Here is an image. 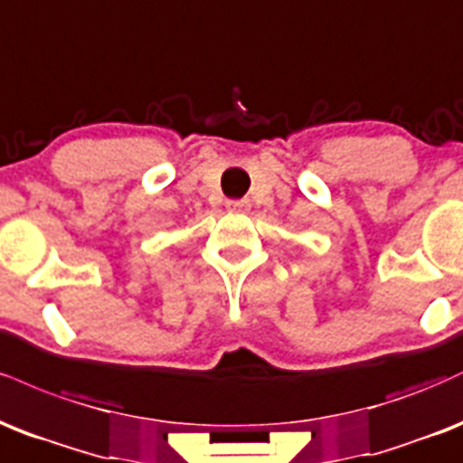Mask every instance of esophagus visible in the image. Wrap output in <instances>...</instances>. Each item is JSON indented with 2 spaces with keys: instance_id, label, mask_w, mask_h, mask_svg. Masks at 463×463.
<instances>
[{
  "instance_id": "34e87169",
  "label": "esophagus",
  "mask_w": 463,
  "mask_h": 463,
  "mask_svg": "<svg viewBox=\"0 0 463 463\" xmlns=\"http://www.w3.org/2000/svg\"><path fill=\"white\" fill-rule=\"evenodd\" d=\"M227 210L238 212V214H244V212L251 210V201H249V199H232V201H227Z\"/></svg>"
}]
</instances>
